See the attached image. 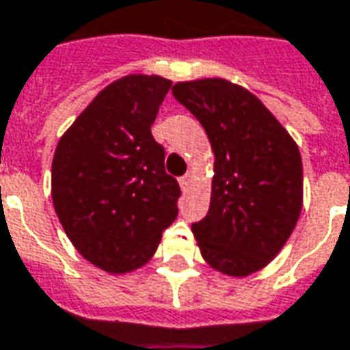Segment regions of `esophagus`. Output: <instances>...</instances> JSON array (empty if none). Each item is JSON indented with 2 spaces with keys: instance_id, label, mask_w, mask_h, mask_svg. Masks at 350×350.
<instances>
[{
  "instance_id": "obj_1",
  "label": "esophagus",
  "mask_w": 350,
  "mask_h": 350,
  "mask_svg": "<svg viewBox=\"0 0 350 350\" xmlns=\"http://www.w3.org/2000/svg\"><path fill=\"white\" fill-rule=\"evenodd\" d=\"M193 180H195L193 172H187V174L180 178V187H182V191H189V189H191Z\"/></svg>"
}]
</instances>
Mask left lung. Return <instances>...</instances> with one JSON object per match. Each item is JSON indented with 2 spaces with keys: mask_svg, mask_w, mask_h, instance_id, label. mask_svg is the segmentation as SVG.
I'll list each match as a JSON object with an SVG mask.
<instances>
[{
  "mask_svg": "<svg viewBox=\"0 0 350 350\" xmlns=\"http://www.w3.org/2000/svg\"><path fill=\"white\" fill-rule=\"evenodd\" d=\"M174 98L199 119L214 153L210 208L193 224L202 260L243 278L267 267L303 206L299 148L256 94L221 77L180 81Z\"/></svg>",
  "mask_w": 350,
  "mask_h": 350,
  "instance_id": "1",
  "label": "left lung"
}]
</instances>
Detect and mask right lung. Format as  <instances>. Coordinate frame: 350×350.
<instances>
[{
  "label": "right lung",
  "instance_id": "right-lung-1",
  "mask_svg": "<svg viewBox=\"0 0 350 350\" xmlns=\"http://www.w3.org/2000/svg\"><path fill=\"white\" fill-rule=\"evenodd\" d=\"M172 87L133 73L109 83L66 131L53 157L51 195L75 250L109 275L146 265L178 216L180 185L151 136Z\"/></svg>",
  "mask_w": 350,
  "mask_h": 350
}]
</instances>
